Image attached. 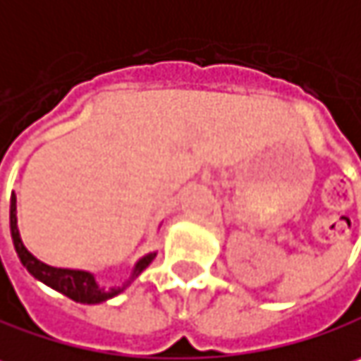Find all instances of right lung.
<instances>
[{"instance_id": "right-lung-1", "label": "right lung", "mask_w": 361, "mask_h": 361, "mask_svg": "<svg viewBox=\"0 0 361 361\" xmlns=\"http://www.w3.org/2000/svg\"><path fill=\"white\" fill-rule=\"evenodd\" d=\"M16 194L11 192L10 198V231H11V241L16 247V253L20 257L22 265L32 274L36 280H40L42 284L51 286L56 292L65 294L67 298H71L75 302H81V305H99V302H106L110 298L118 296L120 292H124L126 288L130 286L138 276L149 267V264L157 257V251H151L147 255H142L138 259L128 280L122 284V286H99L96 280V276L92 271H85V269H69V267H53V265L40 262L38 257H34L32 253L26 249V245L22 243V237H20V228H18V206H16Z\"/></svg>"}]
</instances>
